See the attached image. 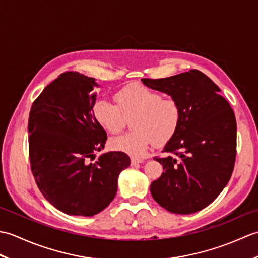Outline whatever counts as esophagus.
I'll list each match as a JSON object with an SVG mask.
<instances>
[{
  "label": "esophagus",
  "instance_id": "esophagus-1",
  "mask_svg": "<svg viewBox=\"0 0 258 258\" xmlns=\"http://www.w3.org/2000/svg\"><path fill=\"white\" fill-rule=\"evenodd\" d=\"M131 163H132V165H136V164H140V163H143L142 160H136V158H131Z\"/></svg>",
  "mask_w": 258,
  "mask_h": 258
}]
</instances>
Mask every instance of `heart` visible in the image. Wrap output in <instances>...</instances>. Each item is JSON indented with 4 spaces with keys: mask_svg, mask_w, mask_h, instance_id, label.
<instances>
[{
    "mask_svg": "<svg viewBox=\"0 0 258 258\" xmlns=\"http://www.w3.org/2000/svg\"><path fill=\"white\" fill-rule=\"evenodd\" d=\"M116 105L100 98L93 106L97 124L108 133H118L125 119L131 120V133L115 136L109 141L114 151L133 157L146 154L152 144L162 146L177 132L182 117L179 103L142 84H130L115 94Z\"/></svg>",
    "mask_w": 258,
    "mask_h": 258,
    "instance_id": "1",
    "label": "heart"
}]
</instances>
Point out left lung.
Returning <instances> with one entry per match:
<instances>
[{
	"instance_id": "8db88e82",
	"label": "left lung",
	"mask_w": 258,
	"mask_h": 258,
	"mask_svg": "<svg viewBox=\"0 0 258 258\" xmlns=\"http://www.w3.org/2000/svg\"><path fill=\"white\" fill-rule=\"evenodd\" d=\"M152 90L176 100L182 109L177 132L155 160L162 176L151 184L158 204L175 214H191L210 205L232 176L236 157V119L220 87L197 70L165 79H142Z\"/></svg>"
}]
</instances>
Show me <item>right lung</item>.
Instances as JSON below:
<instances>
[{
	"instance_id": "obj_1",
	"label": "right lung",
	"mask_w": 258,
	"mask_h": 258,
	"mask_svg": "<svg viewBox=\"0 0 258 258\" xmlns=\"http://www.w3.org/2000/svg\"><path fill=\"white\" fill-rule=\"evenodd\" d=\"M95 79L65 72L33 103L29 116L31 169L43 196L61 212L93 216L116 195L120 172L131 164L123 152L104 149L106 132L93 115Z\"/></svg>"
}]
</instances>
